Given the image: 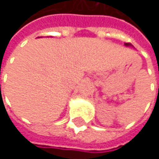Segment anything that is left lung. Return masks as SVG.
<instances>
[{
	"label": "left lung",
	"instance_id": "left-lung-1",
	"mask_svg": "<svg viewBox=\"0 0 159 159\" xmlns=\"http://www.w3.org/2000/svg\"><path fill=\"white\" fill-rule=\"evenodd\" d=\"M126 45H127V46H130L132 44H129V43H126Z\"/></svg>",
	"mask_w": 159,
	"mask_h": 159
}]
</instances>
